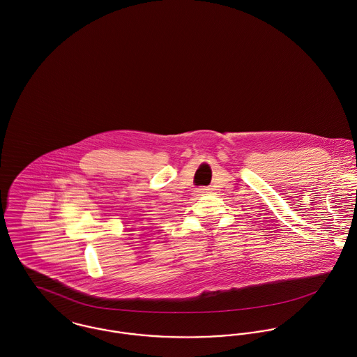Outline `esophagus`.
Returning a JSON list of instances; mask_svg holds the SVG:
<instances>
[{
  "instance_id": "1",
  "label": "esophagus",
  "mask_w": 357,
  "mask_h": 357,
  "mask_svg": "<svg viewBox=\"0 0 357 357\" xmlns=\"http://www.w3.org/2000/svg\"><path fill=\"white\" fill-rule=\"evenodd\" d=\"M196 193H197V196H204V195L211 193V189H210V188H199V189L196 190Z\"/></svg>"
}]
</instances>
